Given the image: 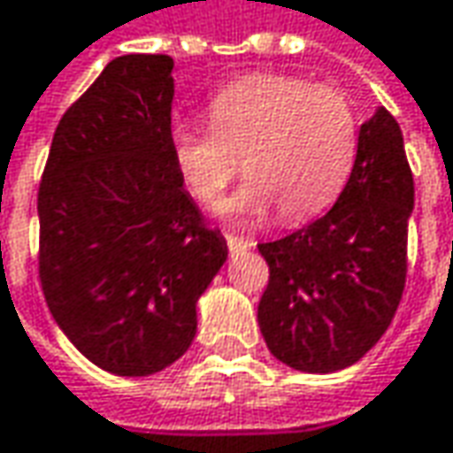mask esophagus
Segmentation results:
<instances>
[{
	"mask_svg": "<svg viewBox=\"0 0 453 453\" xmlns=\"http://www.w3.org/2000/svg\"><path fill=\"white\" fill-rule=\"evenodd\" d=\"M255 244V240H247V237H237V234H226V247L229 252H244Z\"/></svg>",
	"mask_w": 453,
	"mask_h": 453,
	"instance_id": "34e87169",
	"label": "esophagus"
}]
</instances>
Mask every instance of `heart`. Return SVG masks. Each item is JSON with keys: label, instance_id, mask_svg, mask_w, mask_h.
<instances>
[{"label": "heart", "instance_id": "b5f03b06", "mask_svg": "<svg viewBox=\"0 0 453 453\" xmlns=\"http://www.w3.org/2000/svg\"><path fill=\"white\" fill-rule=\"evenodd\" d=\"M211 126L173 128L170 149L190 196L216 206L240 175L250 182L232 216L275 209L286 224L307 221L342 190L356 159V113L345 92L286 74H250L226 84L209 105Z\"/></svg>", "mask_w": 453, "mask_h": 453}]
</instances>
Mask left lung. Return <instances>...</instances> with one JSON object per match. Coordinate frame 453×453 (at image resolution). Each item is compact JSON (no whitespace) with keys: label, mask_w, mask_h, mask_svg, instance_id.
<instances>
[{"label":"left lung","mask_w":453,"mask_h":453,"mask_svg":"<svg viewBox=\"0 0 453 453\" xmlns=\"http://www.w3.org/2000/svg\"><path fill=\"white\" fill-rule=\"evenodd\" d=\"M412 203L403 131L381 108L361 126L335 206L288 237L257 244L271 271L257 325L278 361L330 373L372 350L403 299Z\"/></svg>","instance_id":"8db88e82"}]
</instances>
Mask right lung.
Wrapping results in <instances>:
<instances>
[{"label": "right lung", "instance_id": "right-lung-1", "mask_svg": "<svg viewBox=\"0 0 453 453\" xmlns=\"http://www.w3.org/2000/svg\"><path fill=\"white\" fill-rule=\"evenodd\" d=\"M173 58H113L61 115L38 185V278L84 358L118 376L175 364L226 240L185 193L173 136Z\"/></svg>", "mask_w": 453, "mask_h": 453}]
</instances>
